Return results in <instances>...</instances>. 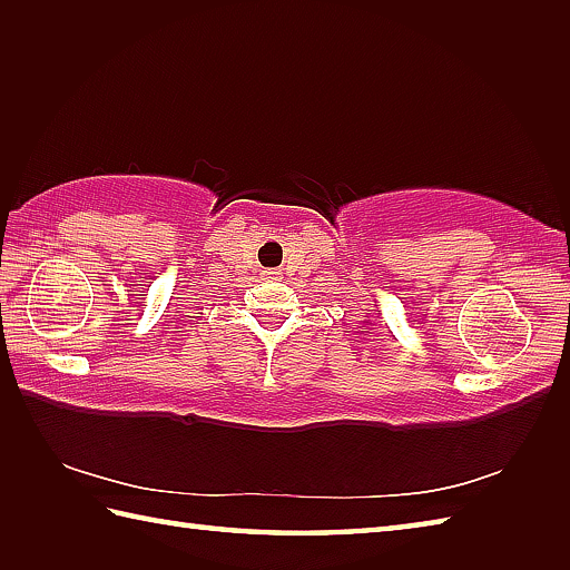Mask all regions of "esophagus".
<instances>
[{"label": "esophagus", "mask_w": 570, "mask_h": 570, "mask_svg": "<svg viewBox=\"0 0 570 570\" xmlns=\"http://www.w3.org/2000/svg\"><path fill=\"white\" fill-rule=\"evenodd\" d=\"M276 272H266V278H272Z\"/></svg>", "instance_id": "1"}]
</instances>
